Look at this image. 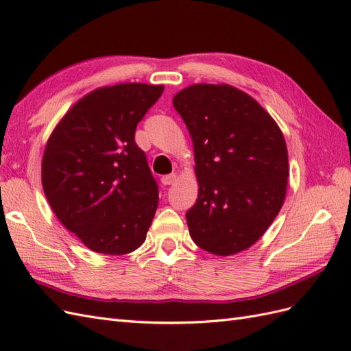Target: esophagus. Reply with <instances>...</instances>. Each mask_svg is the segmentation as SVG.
Here are the masks:
<instances>
[{
  "label": "esophagus",
  "mask_w": 351,
  "mask_h": 351,
  "mask_svg": "<svg viewBox=\"0 0 351 351\" xmlns=\"http://www.w3.org/2000/svg\"><path fill=\"white\" fill-rule=\"evenodd\" d=\"M176 179H178V175H176V173H172V175H165V176H162V179H160V181H162L163 185H172V184L176 182Z\"/></svg>",
  "instance_id": "1"
}]
</instances>
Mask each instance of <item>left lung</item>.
Masks as SVG:
<instances>
[{
    "label": "left lung",
    "mask_w": 351,
    "mask_h": 351,
    "mask_svg": "<svg viewBox=\"0 0 351 351\" xmlns=\"http://www.w3.org/2000/svg\"><path fill=\"white\" fill-rule=\"evenodd\" d=\"M194 145L198 198L186 212L193 241L231 256L260 239L281 210L289 176L281 129L235 86L195 84L173 97Z\"/></svg>",
    "instance_id": "left-lung-1"
}]
</instances>
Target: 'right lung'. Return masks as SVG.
Here are the masks:
<instances>
[{"label": "right lung", "mask_w": 351, "mask_h": 351, "mask_svg": "<svg viewBox=\"0 0 351 351\" xmlns=\"http://www.w3.org/2000/svg\"><path fill=\"white\" fill-rule=\"evenodd\" d=\"M138 82L97 88L49 135L43 188L57 219L95 253H132L145 241L158 188L135 129L163 94Z\"/></svg>", "instance_id": "1"}]
</instances>
